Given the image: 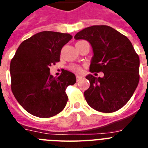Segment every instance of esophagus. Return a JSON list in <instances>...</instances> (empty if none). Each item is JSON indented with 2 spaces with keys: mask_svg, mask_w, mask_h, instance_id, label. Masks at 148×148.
<instances>
[{
  "mask_svg": "<svg viewBox=\"0 0 148 148\" xmlns=\"http://www.w3.org/2000/svg\"><path fill=\"white\" fill-rule=\"evenodd\" d=\"M82 76H80V75H76V80H77V82H79L80 80L82 79Z\"/></svg>",
  "mask_w": 148,
  "mask_h": 148,
  "instance_id": "obj_1",
  "label": "esophagus"
}]
</instances>
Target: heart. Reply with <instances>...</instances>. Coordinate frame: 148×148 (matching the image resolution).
<instances>
[{"instance_id":"heart-1","label":"heart","mask_w":148,"mask_h":148,"mask_svg":"<svg viewBox=\"0 0 148 148\" xmlns=\"http://www.w3.org/2000/svg\"><path fill=\"white\" fill-rule=\"evenodd\" d=\"M69 69L73 72H75V73H80L82 71V69L79 66H78V65H72L69 67Z\"/></svg>"}]
</instances>
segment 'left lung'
Returning <instances> with one entry per match:
<instances>
[{"label":"left lung","instance_id":"obj_1","mask_svg":"<svg viewBox=\"0 0 148 148\" xmlns=\"http://www.w3.org/2000/svg\"><path fill=\"white\" fill-rule=\"evenodd\" d=\"M74 38L86 40L92 46L91 73H104L101 78L86 76L90 82L84 92L88 106L105 113L119 110L132 98L139 82L140 60L131 41L106 25L86 27Z\"/></svg>","mask_w":148,"mask_h":148}]
</instances>
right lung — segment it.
<instances>
[{
  "instance_id": "1",
  "label": "right lung",
  "mask_w": 148,
  "mask_h": 148,
  "mask_svg": "<svg viewBox=\"0 0 148 148\" xmlns=\"http://www.w3.org/2000/svg\"><path fill=\"white\" fill-rule=\"evenodd\" d=\"M72 37L59 32H40L21 42L16 49L10 62L11 90L29 114L49 118L66 106V88L76 82L75 75L64 70L55 78L50 75L49 66L60 61L62 47Z\"/></svg>"
}]
</instances>
